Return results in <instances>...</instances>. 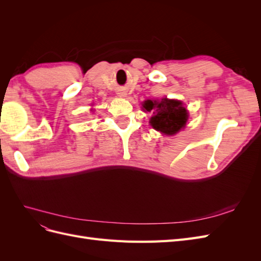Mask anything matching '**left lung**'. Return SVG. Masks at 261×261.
Here are the masks:
<instances>
[{
  "instance_id": "8db88e82",
  "label": "left lung",
  "mask_w": 261,
  "mask_h": 261,
  "mask_svg": "<svg viewBox=\"0 0 261 261\" xmlns=\"http://www.w3.org/2000/svg\"><path fill=\"white\" fill-rule=\"evenodd\" d=\"M144 108L148 112H152L153 116L150 118V124L156 130L165 135H174L185 127L188 113L180 101L162 99L161 102L147 100Z\"/></svg>"
}]
</instances>
